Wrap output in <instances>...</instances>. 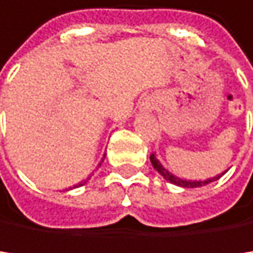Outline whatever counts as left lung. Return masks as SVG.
Wrapping results in <instances>:
<instances>
[{
  "instance_id": "8db88e82",
  "label": "left lung",
  "mask_w": 253,
  "mask_h": 253,
  "mask_svg": "<svg viewBox=\"0 0 253 253\" xmlns=\"http://www.w3.org/2000/svg\"><path fill=\"white\" fill-rule=\"evenodd\" d=\"M150 162H152V165H153V169L167 180V182H170V183H173V185H177V187H182V188H199V187H203V185H208V183H211V182H214V180H217V179H220L223 174L225 173H221V174H217V176H214V177H211V179H207V180H187V179H180V177H177V176H174L173 173H170L167 169L164 167V165L161 164V161L156 158V155L155 153H152L150 155Z\"/></svg>"
}]
</instances>
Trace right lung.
<instances>
[{
	"mask_svg": "<svg viewBox=\"0 0 253 253\" xmlns=\"http://www.w3.org/2000/svg\"><path fill=\"white\" fill-rule=\"evenodd\" d=\"M104 156H106V155H103V159H104ZM103 159H101V162H103ZM101 162H100V165H101ZM89 179H91V176H89L88 179H86V180H83V182H80V183H77V185H74L73 188H77V187H82V185H84V183H86V182H88ZM70 190H71V188H70Z\"/></svg>",
	"mask_w": 253,
	"mask_h": 253,
	"instance_id": "add662e5",
	"label": "right lung"
}]
</instances>
